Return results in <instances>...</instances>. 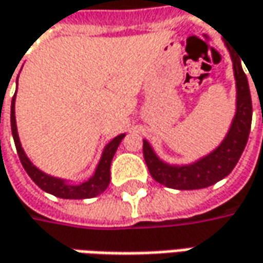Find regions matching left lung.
I'll return each mask as SVG.
<instances>
[{
    "mask_svg": "<svg viewBox=\"0 0 263 263\" xmlns=\"http://www.w3.org/2000/svg\"><path fill=\"white\" fill-rule=\"evenodd\" d=\"M231 61L236 80V115L233 118L227 135L224 137L221 144L210 154L183 166L168 164L163 161L154 153L148 141L144 140V159L149 175L156 182L180 191L202 189L229 176L237 164L249 138L252 123V97L248 77L241 68V61L236 55H231Z\"/></svg>",
    "mask_w": 263,
    "mask_h": 263,
    "instance_id": "1",
    "label": "left lung"
}]
</instances>
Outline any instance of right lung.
I'll use <instances>...</instances> for the list:
<instances>
[{"label": "right lung", "mask_w": 263, "mask_h": 263, "mask_svg": "<svg viewBox=\"0 0 263 263\" xmlns=\"http://www.w3.org/2000/svg\"><path fill=\"white\" fill-rule=\"evenodd\" d=\"M14 109H15V93H14L13 100H11V132H13L14 144H15L17 154L20 157V161L23 164L24 170L27 172V175L32 177L33 182L39 186L42 191H45V192H48L50 195H55V196L62 198V199L95 198V196L106 191V187L110 183V163H112L115 153L119 147L121 141L123 140L125 134L115 137L114 140L104 147L102 157L99 160V164L96 167L93 176L86 182H83V183H69L65 179H59V177H53L50 175L43 173L26 156L23 147H22V142H20V138H18L17 125H15V110Z\"/></svg>", "instance_id": "obj_1"}]
</instances>
